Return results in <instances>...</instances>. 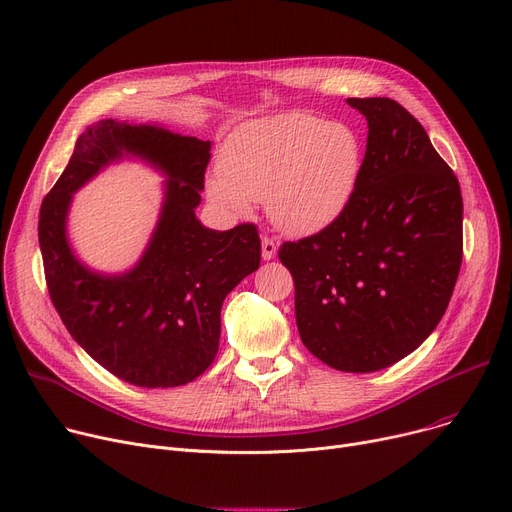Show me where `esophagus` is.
<instances>
[{
    "label": "esophagus",
    "mask_w": 512,
    "mask_h": 512,
    "mask_svg": "<svg viewBox=\"0 0 512 512\" xmlns=\"http://www.w3.org/2000/svg\"><path fill=\"white\" fill-rule=\"evenodd\" d=\"M276 251H278L276 240L270 238V236H263V238H261V255H263V259H265V261L274 259V257H276Z\"/></svg>",
    "instance_id": "obj_1"
}]
</instances>
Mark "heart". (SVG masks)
<instances>
[{"label":"heart","mask_w":512,"mask_h":512,"mask_svg":"<svg viewBox=\"0 0 512 512\" xmlns=\"http://www.w3.org/2000/svg\"><path fill=\"white\" fill-rule=\"evenodd\" d=\"M363 166L355 128L311 114H282L238 128L220 155L222 178L207 182L220 207L245 213L265 201L272 222L292 234L332 224L353 199Z\"/></svg>","instance_id":"heart-1"}]
</instances>
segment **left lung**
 <instances>
[{
  "instance_id": "left-lung-1",
  "label": "left lung",
  "mask_w": 512,
  "mask_h": 512,
  "mask_svg": "<svg viewBox=\"0 0 512 512\" xmlns=\"http://www.w3.org/2000/svg\"><path fill=\"white\" fill-rule=\"evenodd\" d=\"M369 126L353 199L278 251L307 351L348 373L405 359L436 330L463 261L461 186L425 128L388 97H351Z\"/></svg>"
}]
</instances>
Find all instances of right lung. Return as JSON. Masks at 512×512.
Here are the masks:
<instances>
[{
    "instance_id": "1",
    "label": "right lung",
    "mask_w": 512,
    "mask_h": 512,
    "mask_svg": "<svg viewBox=\"0 0 512 512\" xmlns=\"http://www.w3.org/2000/svg\"><path fill=\"white\" fill-rule=\"evenodd\" d=\"M209 149V141L159 126L101 120L80 134L41 203L49 299L89 357L132 386L174 388L197 380L218 355L224 299L261 261L255 224L218 232L197 220ZM124 152L149 160L171 180L142 261L122 277H103L71 255L65 213L71 193Z\"/></svg>"
}]
</instances>
